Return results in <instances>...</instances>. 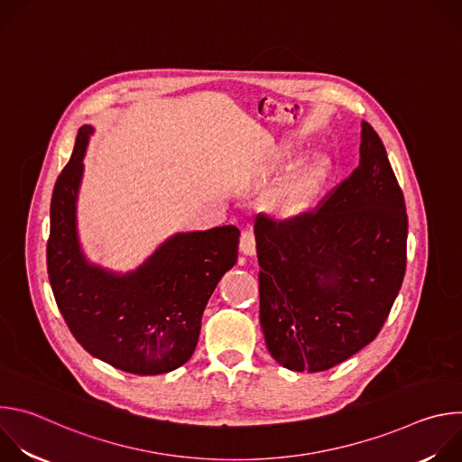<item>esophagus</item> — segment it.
<instances>
[{"label": "esophagus", "mask_w": 462, "mask_h": 462, "mask_svg": "<svg viewBox=\"0 0 462 462\" xmlns=\"http://www.w3.org/2000/svg\"><path fill=\"white\" fill-rule=\"evenodd\" d=\"M239 250L241 254L252 257L255 254V237L252 234V230H245L239 237Z\"/></svg>", "instance_id": "34e87169"}]
</instances>
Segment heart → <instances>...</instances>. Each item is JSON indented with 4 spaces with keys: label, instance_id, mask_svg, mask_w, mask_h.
I'll return each mask as SVG.
<instances>
[{
    "label": "heart",
    "instance_id": "heart-1",
    "mask_svg": "<svg viewBox=\"0 0 462 462\" xmlns=\"http://www.w3.org/2000/svg\"><path fill=\"white\" fill-rule=\"evenodd\" d=\"M294 155V143L283 141L274 148L269 162L273 168L280 170L287 166ZM328 173H331V161L325 155H314L301 162L285 180H282L269 193L265 203L269 214L282 221H291L303 216L327 182Z\"/></svg>",
    "mask_w": 462,
    "mask_h": 462
}]
</instances>
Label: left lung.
Wrapping results in <instances>:
<instances>
[{
    "label": "left lung",
    "mask_w": 462,
    "mask_h": 462,
    "mask_svg": "<svg viewBox=\"0 0 462 462\" xmlns=\"http://www.w3.org/2000/svg\"><path fill=\"white\" fill-rule=\"evenodd\" d=\"M259 321L273 358L318 373L371 344L406 273L402 189L376 131L362 122L358 168L310 214L254 228Z\"/></svg>",
    "instance_id": "1"
}]
</instances>
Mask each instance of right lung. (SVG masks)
<instances>
[{
    "mask_svg": "<svg viewBox=\"0 0 462 462\" xmlns=\"http://www.w3.org/2000/svg\"><path fill=\"white\" fill-rule=\"evenodd\" d=\"M95 127L79 129L73 155L51 199L47 273L56 305L77 342L95 358L134 374H162L186 364L219 280L237 261L232 225L177 232L143 263L116 273L91 263L79 237L77 205Z\"/></svg>",
    "mask_w": 462,
    "mask_h": 462,
    "instance_id": "obj_1",
    "label": "right lung"
}]
</instances>
